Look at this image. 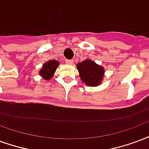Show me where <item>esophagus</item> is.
I'll return each mask as SVG.
<instances>
[{
	"label": "esophagus",
	"mask_w": 149,
	"mask_h": 149,
	"mask_svg": "<svg viewBox=\"0 0 149 149\" xmlns=\"http://www.w3.org/2000/svg\"><path fill=\"white\" fill-rule=\"evenodd\" d=\"M65 63L67 64V65H72V63H73V61L72 60H66Z\"/></svg>",
	"instance_id": "obj_1"
}]
</instances>
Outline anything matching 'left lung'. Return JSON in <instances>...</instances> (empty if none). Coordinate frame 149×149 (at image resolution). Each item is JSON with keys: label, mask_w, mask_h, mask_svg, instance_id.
Segmentation results:
<instances>
[{"label": "left lung", "mask_w": 149, "mask_h": 149, "mask_svg": "<svg viewBox=\"0 0 149 149\" xmlns=\"http://www.w3.org/2000/svg\"><path fill=\"white\" fill-rule=\"evenodd\" d=\"M80 77L86 85L96 87L102 82L104 69L90 59H86L77 65Z\"/></svg>", "instance_id": "left-lung-1"}]
</instances>
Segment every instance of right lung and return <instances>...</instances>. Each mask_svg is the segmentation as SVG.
Returning a JSON list of instances; mask_svg holds the SVG:
<instances>
[{"mask_svg":"<svg viewBox=\"0 0 149 149\" xmlns=\"http://www.w3.org/2000/svg\"><path fill=\"white\" fill-rule=\"evenodd\" d=\"M58 65H59V62L58 61H48L42 65V69L39 71V75L43 78L44 80H50V78L54 76V73L58 68Z\"/></svg>","mask_w":149,"mask_h":149,"instance_id":"right-lung-1","label":"right lung"}]
</instances>
